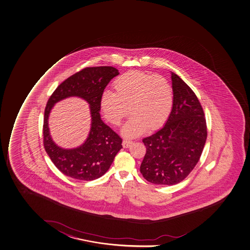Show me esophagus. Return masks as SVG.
<instances>
[{"label":"esophagus","instance_id":"obj_1","mask_svg":"<svg viewBox=\"0 0 250 250\" xmlns=\"http://www.w3.org/2000/svg\"><path fill=\"white\" fill-rule=\"evenodd\" d=\"M132 141H129V140H124L123 142H122V146H123L124 148H129L131 146Z\"/></svg>","mask_w":250,"mask_h":250}]
</instances>
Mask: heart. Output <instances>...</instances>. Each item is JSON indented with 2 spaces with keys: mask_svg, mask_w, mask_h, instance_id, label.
<instances>
[{
  "mask_svg": "<svg viewBox=\"0 0 250 250\" xmlns=\"http://www.w3.org/2000/svg\"><path fill=\"white\" fill-rule=\"evenodd\" d=\"M113 87L115 92L105 90L101 96V109L107 121L119 125L129 108L133 115L122 128L125 136L136 137L147 127L156 129L171 113L174 93L163 76L131 70L119 76Z\"/></svg>",
  "mask_w": 250,
  "mask_h": 250,
  "instance_id": "b5f03b06",
  "label": "heart"
}]
</instances>
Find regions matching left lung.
<instances>
[{
  "instance_id": "obj_1",
  "label": "left lung",
  "mask_w": 250,
  "mask_h": 250,
  "mask_svg": "<svg viewBox=\"0 0 250 250\" xmlns=\"http://www.w3.org/2000/svg\"><path fill=\"white\" fill-rule=\"evenodd\" d=\"M174 102L162 129L143 139L146 154L141 173L154 185H174L188 176L201 156L207 138L202 106L180 76L171 72Z\"/></svg>"
}]
</instances>
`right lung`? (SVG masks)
I'll list each match as a JSON object with an SVG mask.
<instances>
[{"mask_svg":"<svg viewBox=\"0 0 250 250\" xmlns=\"http://www.w3.org/2000/svg\"><path fill=\"white\" fill-rule=\"evenodd\" d=\"M119 74L112 66L84 68L62 82L48 100L43 125L44 147L56 168L66 176L86 181L98 179L106 173L122 148L121 138L102 121L100 115L104 88ZM73 96L83 98L90 105V133L82 146L64 149L52 140L47 120L56 103Z\"/></svg>","mask_w":250,"mask_h":250,"instance_id":"add662e5","label":"right lung"}]
</instances>
